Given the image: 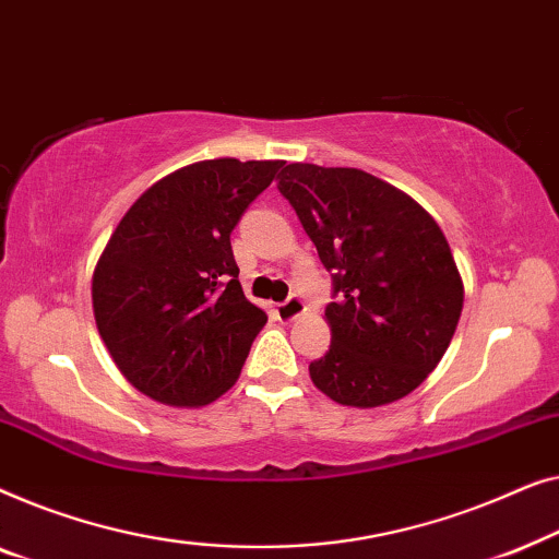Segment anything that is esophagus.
<instances>
[{"mask_svg":"<svg viewBox=\"0 0 559 559\" xmlns=\"http://www.w3.org/2000/svg\"><path fill=\"white\" fill-rule=\"evenodd\" d=\"M304 311H306V304H304V298L298 296V294H290L286 301L278 304V317L283 321H294V319L301 317Z\"/></svg>","mask_w":559,"mask_h":559,"instance_id":"esophagus-1","label":"esophagus"}]
</instances>
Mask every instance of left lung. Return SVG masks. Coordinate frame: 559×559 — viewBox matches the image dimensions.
Segmentation results:
<instances>
[{
  "label": "left lung",
  "mask_w": 559,
  "mask_h": 559,
  "mask_svg": "<svg viewBox=\"0 0 559 559\" xmlns=\"http://www.w3.org/2000/svg\"><path fill=\"white\" fill-rule=\"evenodd\" d=\"M278 192L332 273V347L309 374L352 407L395 403L453 340L463 283L445 235L418 202L361 169L288 164Z\"/></svg>",
  "instance_id": "obj_1"
}]
</instances>
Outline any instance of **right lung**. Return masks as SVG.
Here are the masks:
<instances>
[{
    "mask_svg": "<svg viewBox=\"0 0 559 559\" xmlns=\"http://www.w3.org/2000/svg\"><path fill=\"white\" fill-rule=\"evenodd\" d=\"M283 162L210 159L131 204L93 273L100 340L126 380L177 407L238 380L265 321L238 281L230 233Z\"/></svg>",
    "mask_w": 559,
    "mask_h": 559,
    "instance_id": "right-lung-1",
    "label": "right lung"
}]
</instances>
